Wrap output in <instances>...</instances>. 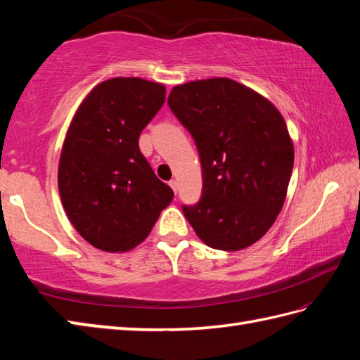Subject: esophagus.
Segmentation results:
<instances>
[{
	"instance_id": "esophagus-1",
	"label": "esophagus",
	"mask_w": 360,
	"mask_h": 360,
	"mask_svg": "<svg viewBox=\"0 0 360 360\" xmlns=\"http://www.w3.org/2000/svg\"><path fill=\"white\" fill-rule=\"evenodd\" d=\"M168 184H170V187L173 188V192H174V193L178 192V181H176V179H172L170 182H168Z\"/></svg>"
}]
</instances>
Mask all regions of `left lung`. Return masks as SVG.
<instances>
[{
  "label": "left lung",
  "instance_id": "8db88e82",
  "mask_svg": "<svg viewBox=\"0 0 360 360\" xmlns=\"http://www.w3.org/2000/svg\"><path fill=\"white\" fill-rule=\"evenodd\" d=\"M168 105L201 159V201L182 207L190 226L213 249L252 246L281 212L294 167V143L281 112L227 77L176 85Z\"/></svg>",
  "mask_w": 360,
  "mask_h": 360
}]
</instances>
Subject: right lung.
Masks as SVG:
<instances>
[{
  "label": "right lung",
  "instance_id": "1",
  "mask_svg": "<svg viewBox=\"0 0 360 360\" xmlns=\"http://www.w3.org/2000/svg\"><path fill=\"white\" fill-rule=\"evenodd\" d=\"M164 102L162 83L114 77L91 89L74 114L58 192L75 231L97 249H134L173 200L139 150L141 131Z\"/></svg>",
  "mask_w": 360,
  "mask_h": 360
}]
</instances>
